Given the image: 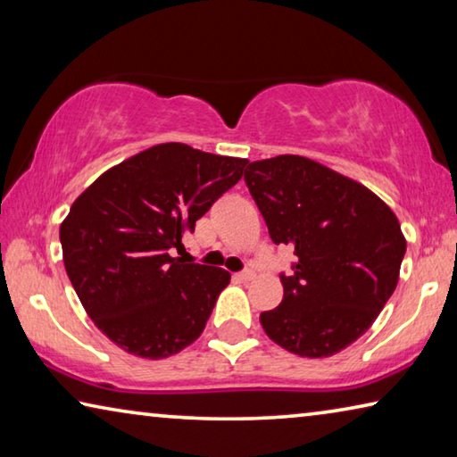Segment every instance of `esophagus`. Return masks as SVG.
I'll return each mask as SVG.
<instances>
[{
  "mask_svg": "<svg viewBox=\"0 0 457 457\" xmlns=\"http://www.w3.org/2000/svg\"><path fill=\"white\" fill-rule=\"evenodd\" d=\"M253 278H256V274H253L252 270H244V272L236 274V280H239V282H250V280H253Z\"/></svg>",
  "mask_w": 457,
  "mask_h": 457,
  "instance_id": "34e87169",
  "label": "esophagus"
}]
</instances>
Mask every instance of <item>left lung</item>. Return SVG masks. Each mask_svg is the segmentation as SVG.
<instances>
[{
    "label": "left lung",
    "mask_w": 457,
    "mask_h": 457,
    "mask_svg": "<svg viewBox=\"0 0 457 457\" xmlns=\"http://www.w3.org/2000/svg\"><path fill=\"white\" fill-rule=\"evenodd\" d=\"M244 179L274 244L296 253L266 335L298 357L337 354L365 335L399 282L405 236L381 197L300 154L247 165Z\"/></svg>",
    "instance_id": "obj_1"
}]
</instances>
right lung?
<instances>
[{
	"label": "right lung",
	"instance_id": "right-lung-1",
	"mask_svg": "<svg viewBox=\"0 0 457 457\" xmlns=\"http://www.w3.org/2000/svg\"><path fill=\"white\" fill-rule=\"evenodd\" d=\"M247 159L161 143L104 171L60 223L62 258L84 311L135 357L167 359L195 343L229 272L183 264L171 247Z\"/></svg>",
	"mask_w": 457,
	"mask_h": 457
}]
</instances>
